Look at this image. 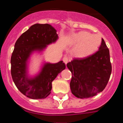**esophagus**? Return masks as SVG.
<instances>
[{
  "instance_id": "obj_1",
  "label": "esophagus",
  "mask_w": 123,
  "mask_h": 123,
  "mask_svg": "<svg viewBox=\"0 0 123 123\" xmlns=\"http://www.w3.org/2000/svg\"><path fill=\"white\" fill-rule=\"evenodd\" d=\"M63 61H64V62L65 63V64H67L68 62L69 61V58L67 56H64V58H63Z\"/></svg>"
}]
</instances>
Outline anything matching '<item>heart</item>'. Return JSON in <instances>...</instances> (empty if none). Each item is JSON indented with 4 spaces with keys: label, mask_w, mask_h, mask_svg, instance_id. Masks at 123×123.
<instances>
[{
    "label": "heart",
    "mask_w": 123,
    "mask_h": 123,
    "mask_svg": "<svg viewBox=\"0 0 123 123\" xmlns=\"http://www.w3.org/2000/svg\"><path fill=\"white\" fill-rule=\"evenodd\" d=\"M72 43L75 44L73 54L78 58H84L93 54L99 47L101 39L99 36L91 34L89 32L81 31L71 37Z\"/></svg>",
    "instance_id": "1"
}]
</instances>
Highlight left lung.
I'll return each mask as SVG.
<instances>
[{"instance_id":"8db88e82","label":"left lung","mask_w":123,"mask_h":123,"mask_svg":"<svg viewBox=\"0 0 123 123\" xmlns=\"http://www.w3.org/2000/svg\"><path fill=\"white\" fill-rule=\"evenodd\" d=\"M72 73L71 92L80 99L89 98L104 90L112 71L110 51L105 41L98 50L84 58H74L67 65Z\"/></svg>"}]
</instances>
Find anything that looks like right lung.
I'll list each match as a JSON object with an SVG mask.
<instances>
[{
  "label": "right lung",
  "mask_w": 123,
  "mask_h": 123,
  "mask_svg": "<svg viewBox=\"0 0 123 123\" xmlns=\"http://www.w3.org/2000/svg\"><path fill=\"white\" fill-rule=\"evenodd\" d=\"M58 39L56 30L48 24H35L23 33L15 44L11 59V75L18 90L33 99H44L50 95L52 82L65 69L62 61L52 64L44 62L38 74L30 76L28 64L31 55L42 52L48 45Z\"/></svg>",
  "instance_id": "obj_1"
}]
</instances>
